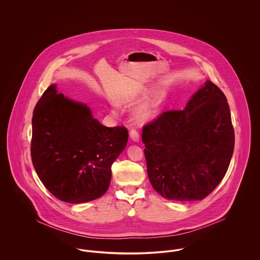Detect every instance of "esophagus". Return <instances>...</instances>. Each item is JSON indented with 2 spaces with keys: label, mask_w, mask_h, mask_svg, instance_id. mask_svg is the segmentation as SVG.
<instances>
[{
  "label": "esophagus",
  "mask_w": 260,
  "mask_h": 260,
  "mask_svg": "<svg viewBox=\"0 0 260 260\" xmlns=\"http://www.w3.org/2000/svg\"><path fill=\"white\" fill-rule=\"evenodd\" d=\"M130 137L134 142H139L140 137H139V133L136 129H131L130 130Z\"/></svg>",
  "instance_id": "esophagus-1"
}]
</instances>
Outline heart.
<instances>
[{
	"label": "heart",
	"instance_id": "heart-1",
	"mask_svg": "<svg viewBox=\"0 0 260 260\" xmlns=\"http://www.w3.org/2000/svg\"><path fill=\"white\" fill-rule=\"evenodd\" d=\"M142 94H131L128 96H124L120 99V103L123 105H132L139 102L142 98ZM157 112V100H153L142 105L136 113L135 118L139 122H146L153 118Z\"/></svg>",
	"mask_w": 260,
	"mask_h": 260
}]
</instances>
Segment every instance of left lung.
Here are the masks:
<instances>
[{
    "instance_id": "1",
    "label": "left lung",
    "mask_w": 260,
    "mask_h": 260,
    "mask_svg": "<svg viewBox=\"0 0 260 260\" xmlns=\"http://www.w3.org/2000/svg\"><path fill=\"white\" fill-rule=\"evenodd\" d=\"M149 180L164 198L202 200L225 176L234 149L227 99L207 80L184 110L163 112L142 131Z\"/></svg>"
}]
</instances>
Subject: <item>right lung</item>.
I'll list each match as a JSON object with an SVG mask.
<instances>
[{
	"label": "right lung",
	"instance_id": "obj_1",
	"mask_svg": "<svg viewBox=\"0 0 260 260\" xmlns=\"http://www.w3.org/2000/svg\"><path fill=\"white\" fill-rule=\"evenodd\" d=\"M31 157L38 177L59 200L82 203L109 188L111 166L126 147L124 126H103L90 108L51 85L33 112Z\"/></svg>",
	"mask_w": 260,
	"mask_h": 260
}]
</instances>
